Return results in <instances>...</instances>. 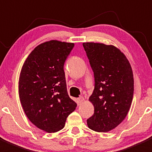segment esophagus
Returning a JSON list of instances; mask_svg holds the SVG:
<instances>
[{
    "label": "esophagus",
    "instance_id": "1",
    "mask_svg": "<svg viewBox=\"0 0 152 152\" xmlns=\"http://www.w3.org/2000/svg\"><path fill=\"white\" fill-rule=\"evenodd\" d=\"M84 101H85V99H84L83 97H80L77 99V102L79 104H81L82 103H83Z\"/></svg>",
    "mask_w": 152,
    "mask_h": 152
}]
</instances>
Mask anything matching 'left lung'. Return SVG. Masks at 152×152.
<instances>
[{
    "label": "left lung",
    "mask_w": 152,
    "mask_h": 152,
    "mask_svg": "<svg viewBox=\"0 0 152 152\" xmlns=\"http://www.w3.org/2000/svg\"><path fill=\"white\" fill-rule=\"evenodd\" d=\"M83 47L95 77V89L89 98L94 114L87 124L93 131L107 132L121 123L129 111L134 93L132 69L114 45L83 42Z\"/></svg>",
    "instance_id": "8db88e82"
}]
</instances>
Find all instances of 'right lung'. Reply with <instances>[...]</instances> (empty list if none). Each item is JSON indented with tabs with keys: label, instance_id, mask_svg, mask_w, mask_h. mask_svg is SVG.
Listing matches in <instances>:
<instances>
[{
	"label": "right lung",
	"instance_id": "right-lung-1",
	"mask_svg": "<svg viewBox=\"0 0 152 152\" xmlns=\"http://www.w3.org/2000/svg\"><path fill=\"white\" fill-rule=\"evenodd\" d=\"M73 42L52 39L37 45L26 59L19 79V96L31 122L48 133L64 128L77 104L67 92L64 64Z\"/></svg>",
	"mask_w": 152,
	"mask_h": 152
}]
</instances>
